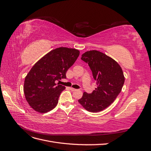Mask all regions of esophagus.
I'll return each mask as SVG.
<instances>
[{"label": "esophagus", "mask_w": 151, "mask_h": 151, "mask_svg": "<svg viewBox=\"0 0 151 151\" xmlns=\"http://www.w3.org/2000/svg\"><path fill=\"white\" fill-rule=\"evenodd\" d=\"M70 89L72 91H76L78 90V89H74V88H70Z\"/></svg>", "instance_id": "obj_1"}]
</instances>
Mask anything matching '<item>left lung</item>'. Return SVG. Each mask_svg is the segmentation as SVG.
Listing matches in <instances>:
<instances>
[{"instance_id":"1","label":"left lung","mask_w":151,"mask_h":151,"mask_svg":"<svg viewBox=\"0 0 151 151\" xmlns=\"http://www.w3.org/2000/svg\"><path fill=\"white\" fill-rule=\"evenodd\" d=\"M81 59L88 65L97 88L92 93H83L79 103L87 111L96 113L108 107L121 92L125 77L120 65L111 57L97 50L82 55Z\"/></svg>"}]
</instances>
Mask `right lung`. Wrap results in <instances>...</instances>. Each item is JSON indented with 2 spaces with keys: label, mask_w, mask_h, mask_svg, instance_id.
<instances>
[{
  "label": "right lung",
  "mask_w": 151,
  "mask_h": 151,
  "mask_svg": "<svg viewBox=\"0 0 151 151\" xmlns=\"http://www.w3.org/2000/svg\"><path fill=\"white\" fill-rule=\"evenodd\" d=\"M78 50L60 47L39 60L25 77L24 93L26 101L36 111L45 113L57 106L65 86L57 81L66 78V72L79 55Z\"/></svg>",
  "instance_id": "right-lung-1"
}]
</instances>
